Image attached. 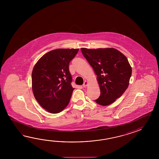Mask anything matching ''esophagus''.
I'll use <instances>...</instances> for the list:
<instances>
[{"instance_id":"34e87169","label":"esophagus","mask_w":159,"mask_h":159,"mask_svg":"<svg viewBox=\"0 0 159 159\" xmlns=\"http://www.w3.org/2000/svg\"><path fill=\"white\" fill-rule=\"evenodd\" d=\"M88 81H85L84 82V84H83V87L84 88H86L87 86H88Z\"/></svg>"}]
</instances>
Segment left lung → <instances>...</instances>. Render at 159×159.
Here are the masks:
<instances>
[{
  "instance_id": "left-lung-1",
  "label": "left lung",
  "mask_w": 159,
  "mask_h": 159,
  "mask_svg": "<svg viewBox=\"0 0 159 159\" xmlns=\"http://www.w3.org/2000/svg\"><path fill=\"white\" fill-rule=\"evenodd\" d=\"M81 50L97 75L101 95L94 101L102 106L111 104L129 86L132 68L127 58L112 48L97 49L82 48Z\"/></svg>"
}]
</instances>
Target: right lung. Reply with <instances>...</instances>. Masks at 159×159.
Instances as JSON below:
<instances>
[{"label":"right lung","instance_id":"right-lung-1","mask_svg":"<svg viewBox=\"0 0 159 159\" xmlns=\"http://www.w3.org/2000/svg\"><path fill=\"white\" fill-rule=\"evenodd\" d=\"M78 49H57L44 54L32 73L34 97L47 111L57 114L68 106L74 88L69 64Z\"/></svg>","mask_w":159,"mask_h":159}]
</instances>
